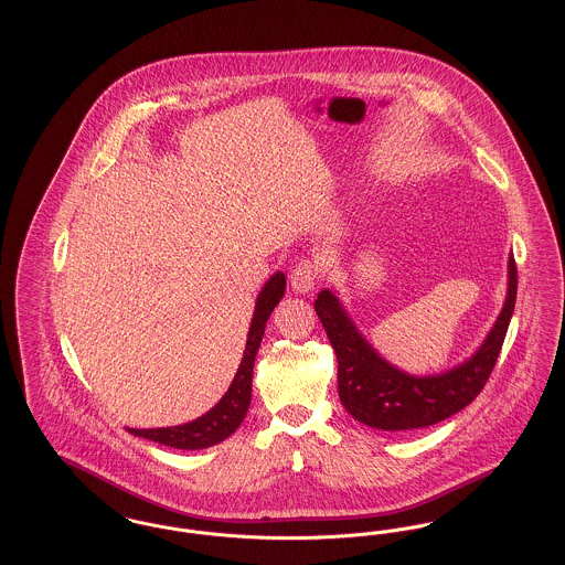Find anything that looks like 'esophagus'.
<instances>
[{"mask_svg":"<svg viewBox=\"0 0 565 565\" xmlns=\"http://www.w3.org/2000/svg\"><path fill=\"white\" fill-rule=\"evenodd\" d=\"M318 279H320V265H318V260H313V258H305V260H300L298 265H296L292 273H290V284H292V288H295L296 292H309V290H313V286L318 284Z\"/></svg>","mask_w":565,"mask_h":565,"instance_id":"esophagus-1","label":"esophagus"}]
</instances>
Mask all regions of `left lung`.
Masks as SVG:
<instances>
[{
  "label": "left lung",
  "mask_w": 565,
  "mask_h": 565,
  "mask_svg": "<svg viewBox=\"0 0 565 565\" xmlns=\"http://www.w3.org/2000/svg\"><path fill=\"white\" fill-rule=\"evenodd\" d=\"M516 300V265L509 260V295L504 309L481 350L468 362L436 376H411L387 364L362 339L339 298L322 290L316 313L339 360V398L351 417L385 431L434 426L472 403L491 375L502 350Z\"/></svg>",
  "instance_id": "1"
}]
</instances>
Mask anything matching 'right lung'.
I'll use <instances>...</instances> for the list:
<instances>
[{
  "label": "right lung",
  "mask_w": 565,
  "mask_h": 565,
  "mask_svg": "<svg viewBox=\"0 0 565 565\" xmlns=\"http://www.w3.org/2000/svg\"><path fill=\"white\" fill-rule=\"evenodd\" d=\"M286 290V277L284 273H275L263 288V292L256 300V311L249 323L247 343L243 351L239 371L233 379L228 392L222 396V401L215 404L212 411H207L203 417L175 426V428H157V430H129L135 436L154 440L159 445H167L173 449H205L222 443L233 431L242 426L243 417L249 408L252 401V373H254V360L260 348L267 320L275 305L281 300Z\"/></svg>",
  "instance_id": "right-lung-1"
}]
</instances>
